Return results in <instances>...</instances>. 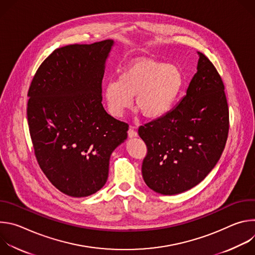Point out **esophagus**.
<instances>
[{
  "label": "esophagus",
  "mask_w": 255,
  "mask_h": 255,
  "mask_svg": "<svg viewBox=\"0 0 255 255\" xmlns=\"http://www.w3.org/2000/svg\"><path fill=\"white\" fill-rule=\"evenodd\" d=\"M128 136H129L130 138H132V137H136V136H137V132H136V130L134 129V127H133V126H130V127H129V130H128Z\"/></svg>",
  "instance_id": "obj_1"
}]
</instances>
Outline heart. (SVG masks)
I'll return each instance as SVG.
<instances>
[{"instance_id": "1", "label": "heart", "mask_w": 255, "mask_h": 255, "mask_svg": "<svg viewBox=\"0 0 255 255\" xmlns=\"http://www.w3.org/2000/svg\"><path fill=\"white\" fill-rule=\"evenodd\" d=\"M184 85L181 70L153 58H136L130 61L119 74L117 81L109 82L104 90L108 110L120 118L135 106L147 119L165 115Z\"/></svg>"}]
</instances>
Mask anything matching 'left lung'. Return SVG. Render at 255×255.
<instances>
[{
	"instance_id": "left-lung-1",
	"label": "left lung",
	"mask_w": 255,
	"mask_h": 255,
	"mask_svg": "<svg viewBox=\"0 0 255 255\" xmlns=\"http://www.w3.org/2000/svg\"><path fill=\"white\" fill-rule=\"evenodd\" d=\"M187 95L164 116L140 126L146 144L143 179L161 195L186 192L208 175L220 159L229 132L224 84L201 52Z\"/></svg>"
}]
</instances>
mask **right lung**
I'll return each instance as SVG.
<instances>
[{"instance_id":"obj_1","label":"right lung","mask_w":255,"mask_h":255,"mask_svg":"<svg viewBox=\"0 0 255 255\" xmlns=\"http://www.w3.org/2000/svg\"><path fill=\"white\" fill-rule=\"evenodd\" d=\"M114 42L55 49L28 90L27 119L37 162L50 183L70 197H88L106 184L113 150L129 125L102 105L105 62Z\"/></svg>"}]
</instances>
